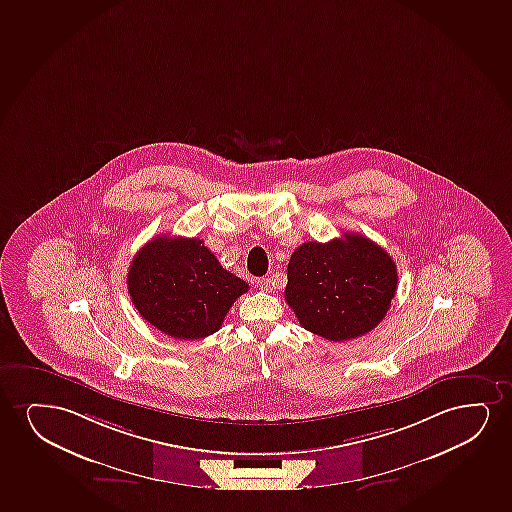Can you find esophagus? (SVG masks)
<instances>
[{"label":"esophagus","instance_id":"esophagus-1","mask_svg":"<svg viewBox=\"0 0 512 512\" xmlns=\"http://www.w3.org/2000/svg\"><path fill=\"white\" fill-rule=\"evenodd\" d=\"M257 286H259L260 290H264V292H269L271 288H273V281L269 278H262L257 281Z\"/></svg>","mask_w":512,"mask_h":512}]
</instances>
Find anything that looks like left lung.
Instances as JSON below:
<instances>
[{
    "label": "left lung",
    "instance_id": "left-lung-1",
    "mask_svg": "<svg viewBox=\"0 0 512 512\" xmlns=\"http://www.w3.org/2000/svg\"><path fill=\"white\" fill-rule=\"evenodd\" d=\"M398 288L391 255L372 239L344 233L302 243L288 262L285 300L300 325L333 342L358 339L384 319Z\"/></svg>",
    "mask_w": 512,
    "mask_h": 512
}]
</instances>
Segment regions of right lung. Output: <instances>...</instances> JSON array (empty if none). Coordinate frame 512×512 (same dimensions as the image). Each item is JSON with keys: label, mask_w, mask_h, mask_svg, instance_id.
Here are the masks:
<instances>
[{"label": "right lung", "mask_w": 512, "mask_h": 512, "mask_svg": "<svg viewBox=\"0 0 512 512\" xmlns=\"http://www.w3.org/2000/svg\"><path fill=\"white\" fill-rule=\"evenodd\" d=\"M128 293L140 316L168 337L205 339L220 330L243 279L220 266L203 239L158 236L135 253Z\"/></svg>", "instance_id": "1"}]
</instances>
